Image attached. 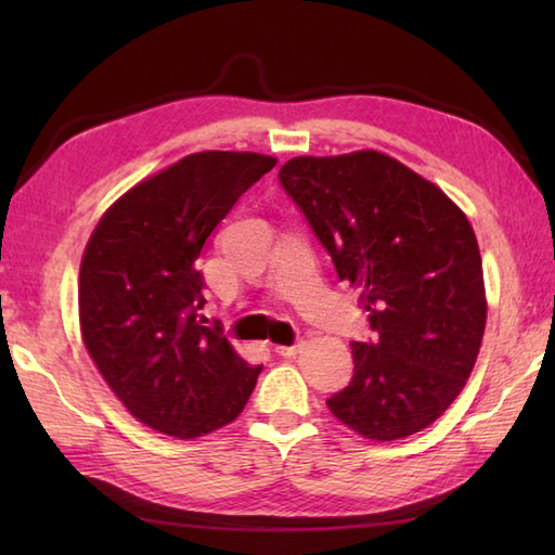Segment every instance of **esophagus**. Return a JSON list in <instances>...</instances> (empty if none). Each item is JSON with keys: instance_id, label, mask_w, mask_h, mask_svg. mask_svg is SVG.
I'll list each match as a JSON object with an SVG mask.
<instances>
[{"instance_id": "obj_1", "label": "esophagus", "mask_w": 555, "mask_h": 555, "mask_svg": "<svg viewBox=\"0 0 555 555\" xmlns=\"http://www.w3.org/2000/svg\"><path fill=\"white\" fill-rule=\"evenodd\" d=\"M300 346H302V344H293V346H276V348H274V352H279V356H284V358H293V356H296V352L300 350Z\"/></svg>"}]
</instances>
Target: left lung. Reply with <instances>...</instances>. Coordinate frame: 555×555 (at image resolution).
Instances as JSON below:
<instances>
[{"label":"left lung","instance_id":"obj_1","mask_svg":"<svg viewBox=\"0 0 555 555\" xmlns=\"http://www.w3.org/2000/svg\"><path fill=\"white\" fill-rule=\"evenodd\" d=\"M279 181L340 281L360 288L372 340H352V379L328 410L372 441L443 415L475 367L485 274L467 217L434 183L382 152L296 157Z\"/></svg>","mask_w":555,"mask_h":555}]
</instances>
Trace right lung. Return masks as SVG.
<instances>
[{
  "label": "right lung",
  "instance_id": "1",
  "mask_svg": "<svg viewBox=\"0 0 555 555\" xmlns=\"http://www.w3.org/2000/svg\"><path fill=\"white\" fill-rule=\"evenodd\" d=\"M276 159L197 152L131 188L90 235L78 314L90 358L135 420L195 439L241 415L262 372L205 326L209 233Z\"/></svg>",
  "mask_w": 555,
  "mask_h": 555
}]
</instances>
